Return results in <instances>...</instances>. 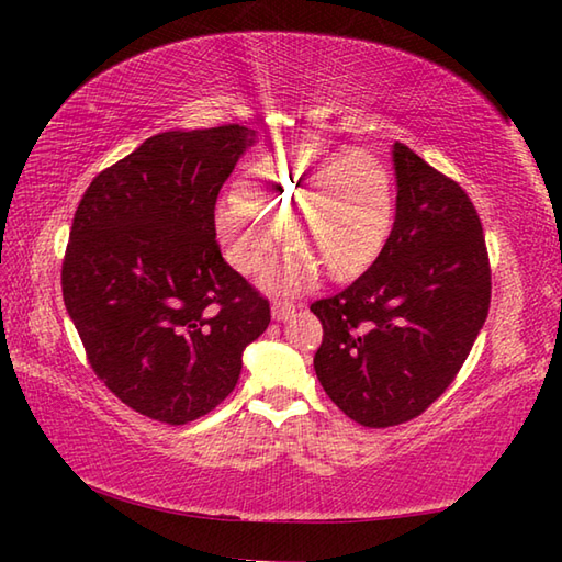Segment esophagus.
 I'll list each match as a JSON object with an SVG mask.
<instances>
[{
	"label": "esophagus",
	"mask_w": 562,
	"mask_h": 562,
	"mask_svg": "<svg viewBox=\"0 0 562 562\" xmlns=\"http://www.w3.org/2000/svg\"><path fill=\"white\" fill-rule=\"evenodd\" d=\"M294 308L296 306L292 302H282V300L272 302V318L274 321H288L294 314Z\"/></svg>",
	"instance_id": "34e87169"
}]
</instances>
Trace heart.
I'll return each mask as SVG.
<instances>
[{
    "label": "heart",
    "mask_w": 562,
    "mask_h": 562,
    "mask_svg": "<svg viewBox=\"0 0 562 562\" xmlns=\"http://www.w3.org/2000/svg\"><path fill=\"white\" fill-rule=\"evenodd\" d=\"M234 193L214 202L212 224L224 258L241 274L258 272L280 234L292 248L272 270L278 290L294 292L318 270L352 280L384 250L396 217V183L367 149L294 145L260 154Z\"/></svg>",
    "instance_id": "obj_1"
}]
</instances>
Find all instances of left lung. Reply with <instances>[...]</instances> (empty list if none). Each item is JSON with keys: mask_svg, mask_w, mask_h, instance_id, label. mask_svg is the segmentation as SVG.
<instances>
[{"mask_svg": "<svg viewBox=\"0 0 562 562\" xmlns=\"http://www.w3.org/2000/svg\"><path fill=\"white\" fill-rule=\"evenodd\" d=\"M393 164L396 222L384 250L348 288L312 304L324 326L316 376L364 427L408 423L451 386L493 290L469 193L401 142Z\"/></svg>", "mask_w": 562, "mask_h": 562, "instance_id": "obj_1", "label": "left lung"}]
</instances>
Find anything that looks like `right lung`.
I'll use <instances>...</instances> for the list:
<instances>
[{"label":"right lung","instance_id":"1","mask_svg":"<svg viewBox=\"0 0 562 562\" xmlns=\"http://www.w3.org/2000/svg\"><path fill=\"white\" fill-rule=\"evenodd\" d=\"M254 130L161 133L93 178L63 260L87 362L127 408L186 425L234 391L270 302L229 268L212 210Z\"/></svg>","mask_w":562,"mask_h":562}]
</instances>
